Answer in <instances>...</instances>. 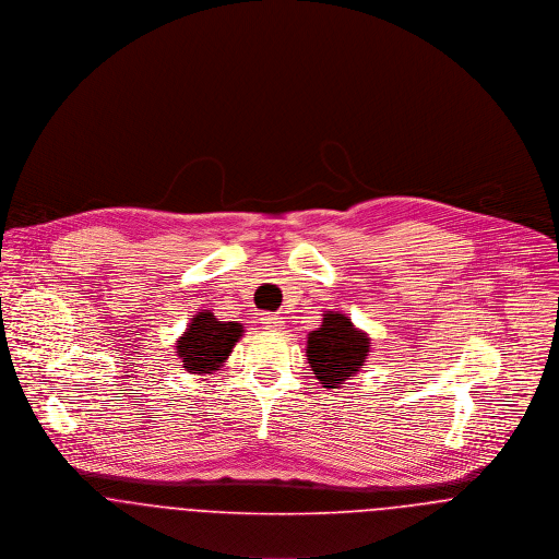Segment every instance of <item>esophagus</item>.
<instances>
[{"mask_svg":"<svg viewBox=\"0 0 559 559\" xmlns=\"http://www.w3.org/2000/svg\"><path fill=\"white\" fill-rule=\"evenodd\" d=\"M260 320H262V326L269 329V331H280V329H282V322H284L282 317H277V314H262Z\"/></svg>","mask_w":559,"mask_h":559,"instance_id":"1","label":"esophagus"}]
</instances>
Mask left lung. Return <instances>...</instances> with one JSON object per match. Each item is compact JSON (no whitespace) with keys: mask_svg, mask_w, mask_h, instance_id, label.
<instances>
[{"mask_svg":"<svg viewBox=\"0 0 559 559\" xmlns=\"http://www.w3.org/2000/svg\"><path fill=\"white\" fill-rule=\"evenodd\" d=\"M370 344V335L346 314L324 312L319 329L308 333L306 357L322 388L340 390L364 368Z\"/></svg>","mask_w":559,"mask_h":559,"instance_id":"8db88e82","label":"left lung"}]
</instances>
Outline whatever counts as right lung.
<instances>
[{
    "instance_id": "add662e5",
    "label": "right lung",
    "mask_w": 559,
    "mask_h": 559,
    "mask_svg": "<svg viewBox=\"0 0 559 559\" xmlns=\"http://www.w3.org/2000/svg\"><path fill=\"white\" fill-rule=\"evenodd\" d=\"M245 329L237 320H219L200 310L176 340V355L189 374L206 377L224 368Z\"/></svg>"
}]
</instances>
